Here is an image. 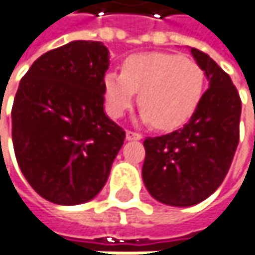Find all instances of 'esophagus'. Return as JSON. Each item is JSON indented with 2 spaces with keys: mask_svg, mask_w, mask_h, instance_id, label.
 I'll list each match as a JSON object with an SVG mask.
<instances>
[{
  "mask_svg": "<svg viewBox=\"0 0 255 255\" xmlns=\"http://www.w3.org/2000/svg\"><path fill=\"white\" fill-rule=\"evenodd\" d=\"M141 138H142V135L138 133V132H133V130H128V132H126V139H128V141H138V139H141Z\"/></svg>",
  "mask_w": 255,
  "mask_h": 255,
  "instance_id": "1",
  "label": "esophagus"
}]
</instances>
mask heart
<instances>
[{
    "label": "heart",
    "mask_w": 255,
    "mask_h": 255,
    "mask_svg": "<svg viewBox=\"0 0 255 255\" xmlns=\"http://www.w3.org/2000/svg\"><path fill=\"white\" fill-rule=\"evenodd\" d=\"M205 71L191 59L175 53H138L125 59L122 74L107 72L104 95L111 117H122L139 93L141 119L159 130L187 123L205 93Z\"/></svg>",
    "instance_id": "b5f03b06"
}]
</instances>
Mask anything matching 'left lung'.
I'll return each instance as SVG.
<instances>
[{
    "instance_id": "8db88e82",
    "label": "left lung",
    "mask_w": 255,
    "mask_h": 255,
    "mask_svg": "<svg viewBox=\"0 0 255 255\" xmlns=\"http://www.w3.org/2000/svg\"><path fill=\"white\" fill-rule=\"evenodd\" d=\"M191 53L209 89L184 128L144 141V184L156 200L171 206L209 197L224 181L239 144L242 104L232 78L206 53Z\"/></svg>"
}]
</instances>
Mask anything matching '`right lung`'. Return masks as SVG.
<instances>
[{
  "instance_id": "obj_1",
  "label": "right lung",
  "mask_w": 255,
  "mask_h": 255,
  "mask_svg": "<svg viewBox=\"0 0 255 255\" xmlns=\"http://www.w3.org/2000/svg\"><path fill=\"white\" fill-rule=\"evenodd\" d=\"M108 50L71 41L40 56L22 77L11 108V136L22 174L58 205L93 199L105 186L125 130L104 113Z\"/></svg>"
}]
</instances>
